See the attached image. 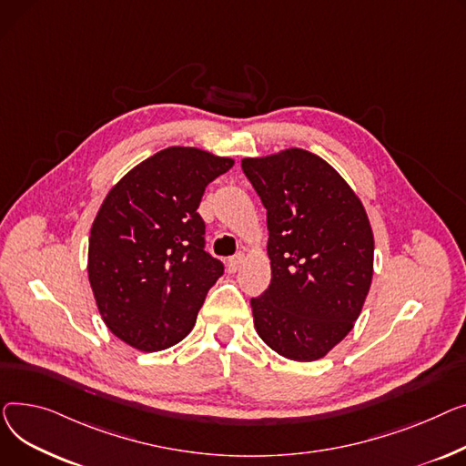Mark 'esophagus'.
I'll return each instance as SVG.
<instances>
[{
    "label": "esophagus",
    "instance_id": "obj_1",
    "mask_svg": "<svg viewBox=\"0 0 466 466\" xmlns=\"http://www.w3.org/2000/svg\"><path fill=\"white\" fill-rule=\"evenodd\" d=\"M242 261H244V256H242V254H235L233 258L228 259V270H229V272H237V270L240 268Z\"/></svg>",
    "mask_w": 466,
    "mask_h": 466
}]
</instances>
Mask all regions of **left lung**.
Wrapping results in <instances>:
<instances>
[{"mask_svg":"<svg viewBox=\"0 0 466 466\" xmlns=\"http://www.w3.org/2000/svg\"><path fill=\"white\" fill-rule=\"evenodd\" d=\"M240 167L267 208L270 284L250 300L258 335L288 360H319L351 331L370 288L367 212L312 152L244 157Z\"/></svg>","mask_w":466,"mask_h":466,"instance_id":"1","label":"left lung"}]
</instances>
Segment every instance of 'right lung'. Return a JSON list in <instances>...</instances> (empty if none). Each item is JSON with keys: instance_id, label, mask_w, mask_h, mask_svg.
Masks as SVG:
<instances>
[{"instance_id": "1", "label": "right lung", "mask_w": 466, "mask_h": 466, "mask_svg": "<svg viewBox=\"0 0 466 466\" xmlns=\"http://www.w3.org/2000/svg\"><path fill=\"white\" fill-rule=\"evenodd\" d=\"M233 159L169 147L133 167L105 198L88 248V279L111 333L141 351L166 350L194 327L224 263L205 250L198 208Z\"/></svg>"}]
</instances>
